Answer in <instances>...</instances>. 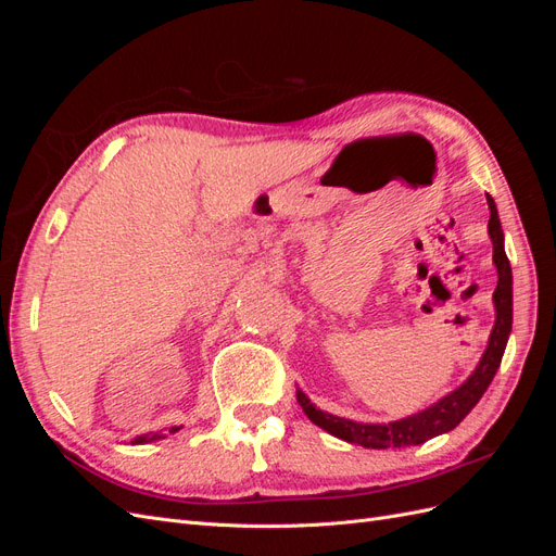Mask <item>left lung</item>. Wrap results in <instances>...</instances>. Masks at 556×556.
Returning <instances> with one entry per match:
<instances>
[{"label": "left lung", "instance_id": "1", "mask_svg": "<svg viewBox=\"0 0 556 556\" xmlns=\"http://www.w3.org/2000/svg\"><path fill=\"white\" fill-rule=\"evenodd\" d=\"M486 204H490V225H486V229H490V239L494 245V264L498 274V282L494 290L496 319H494V329L490 333V343H486V350L480 364L476 366V371L470 374L468 380L459 384L457 390L435 401L433 406L387 425H364V422H352V419H345V417H336L331 413L315 408L311 399L301 390H296L299 406L304 408V413L308 415L313 425L325 429L327 433L336 435V439L341 441L355 443L362 447H371V450H387V447H408V445L427 443L429 439H433V435L452 431L470 410L476 408V403L482 399L486 387H490V382L498 371L501 357L503 352H506L508 336L513 329V271H510L506 248H503V229L498 220V211L490 194H486Z\"/></svg>", "mask_w": 556, "mask_h": 556}]
</instances>
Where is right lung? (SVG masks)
Instances as JSON below:
<instances>
[{"instance_id": "obj_1", "label": "right lung", "mask_w": 556, "mask_h": 556, "mask_svg": "<svg viewBox=\"0 0 556 556\" xmlns=\"http://www.w3.org/2000/svg\"><path fill=\"white\" fill-rule=\"evenodd\" d=\"M178 429H180V427H172L169 433H176ZM160 439H166V435L157 431V433H143V435H139V439H134L131 443H134V445H141V443H153V441H160Z\"/></svg>"}]
</instances>
